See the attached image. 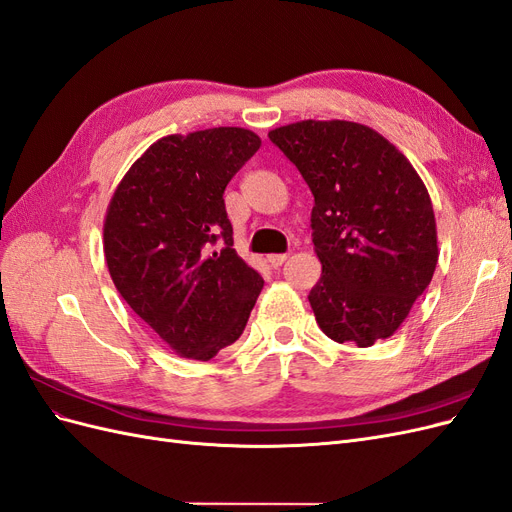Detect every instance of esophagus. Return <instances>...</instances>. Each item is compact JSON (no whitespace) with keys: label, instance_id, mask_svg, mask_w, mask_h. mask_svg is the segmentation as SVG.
Returning <instances> with one entry per match:
<instances>
[{"label":"esophagus","instance_id":"1","mask_svg":"<svg viewBox=\"0 0 512 512\" xmlns=\"http://www.w3.org/2000/svg\"><path fill=\"white\" fill-rule=\"evenodd\" d=\"M286 258H288V254H271V256H267V262L273 269H277V267L284 265Z\"/></svg>","mask_w":512,"mask_h":512}]
</instances>
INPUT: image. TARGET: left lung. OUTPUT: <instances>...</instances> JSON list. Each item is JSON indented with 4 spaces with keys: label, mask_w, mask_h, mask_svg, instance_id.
<instances>
[{
    "label": "left lung",
    "mask_w": 512,
    "mask_h": 512,
    "mask_svg": "<svg viewBox=\"0 0 512 512\" xmlns=\"http://www.w3.org/2000/svg\"><path fill=\"white\" fill-rule=\"evenodd\" d=\"M314 194L322 265L309 305L322 333L359 348L391 337L438 265L431 198L408 158L354 121L305 119L269 132Z\"/></svg>",
    "instance_id": "1"
}]
</instances>
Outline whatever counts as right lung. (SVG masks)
Returning <instances> with one entry per match:
<instances>
[{
	"label": "right lung",
	"instance_id": "1",
	"mask_svg": "<svg viewBox=\"0 0 512 512\" xmlns=\"http://www.w3.org/2000/svg\"><path fill=\"white\" fill-rule=\"evenodd\" d=\"M260 149L243 128L170 134L117 185L104 258L126 303L179 356L209 361L241 337L262 277L232 250L224 190ZM222 242L220 251H211Z\"/></svg>",
	"mask_w": 512,
	"mask_h": 512
}]
</instances>
